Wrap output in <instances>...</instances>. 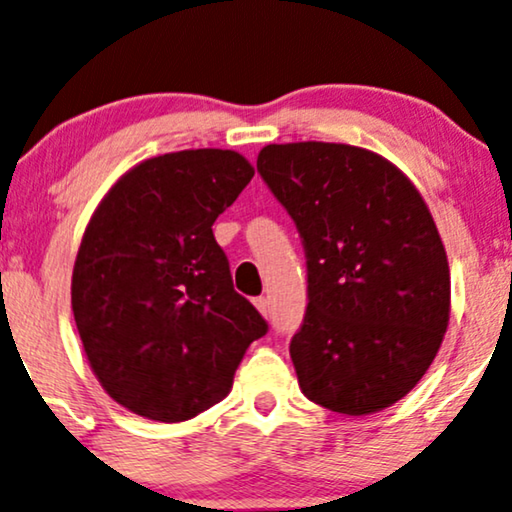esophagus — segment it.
I'll list each match as a JSON object with an SVG mask.
<instances>
[{
	"label": "esophagus",
	"instance_id": "obj_1",
	"mask_svg": "<svg viewBox=\"0 0 512 512\" xmlns=\"http://www.w3.org/2000/svg\"><path fill=\"white\" fill-rule=\"evenodd\" d=\"M255 307L260 309L262 316H269V300H267V297H255Z\"/></svg>",
	"mask_w": 512,
	"mask_h": 512
}]
</instances>
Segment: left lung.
Returning <instances> with one entry per match:
<instances>
[{
  "label": "left lung",
  "mask_w": 512,
  "mask_h": 512,
  "mask_svg": "<svg viewBox=\"0 0 512 512\" xmlns=\"http://www.w3.org/2000/svg\"><path fill=\"white\" fill-rule=\"evenodd\" d=\"M257 172L307 257V312L290 340L304 397L347 416L399 401L449 323V262L425 200L385 158L347 144H269Z\"/></svg>",
  "instance_id": "left-lung-1"
}]
</instances>
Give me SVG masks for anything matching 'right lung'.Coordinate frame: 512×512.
Listing matches in <instances>:
<instances>
[{
    "label": "right lung",
    "mask_w": 512,
    "mask_h": 512,
    "mask_svg": "<svg viewBox=\"0 0 512 512\" xmlns=\"http://www.w3.org/2000/svg\"><path fill=\"white\" fill-rule=\"evenodd\" d=\"M236 151L165 153L108 191L82 236L73 314L96 378L125 409L179 423L226 397L269 331L234 290L212 224L250 184Z\"/></svg>",
    "instance_id": "add662e5"
}]
</instances>
